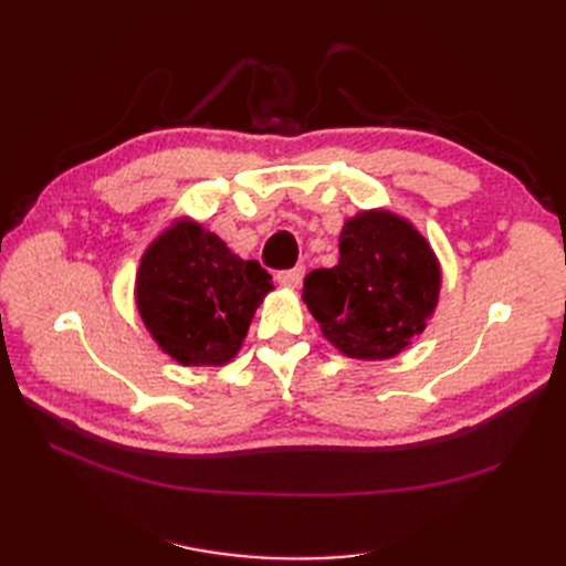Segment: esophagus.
Listing matches in <instances>:
<instances>
[{
	"mask_svg": "<svg viewBox=\"0 0 566 566\" xmlns=\"http://www.w3.org/2000/svg\"><path fill=\"white\" fill-rule=\"evenodd\" d=\"M302 279H304V266H295V269L276 273V281L285 287H297L302 283Z\"/></svg>",
	"mask_w": 566,
	"mask_h": 566,
	"instance_id": "1",
	"label": "esophagus"
}]
</instances>
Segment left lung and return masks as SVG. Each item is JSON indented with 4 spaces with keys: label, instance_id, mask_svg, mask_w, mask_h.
Returning <instances> with one entry per match:
<instances>
[{
    "label": "left lung",
    "instance_id": "1",
    "mask_svg": "<svg viewBox=\"0 0 566 566\" xmlns=\"http://www.w3.org/2000/svg\"><path fill=\"white\" fill-rule=\"evenodd\" d=\"M441 269L424 235L387 210L345 221L339 262L304 279L302 300L325 339L349 358L401 354L434 314Z\"/></svg>",
    "mask_w": 566,
    "mask_h": 566
}]
</instances>
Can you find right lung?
I'll return each mask as SVG.
<instances>
[{"mask_svg": "<svg viewBox=\"0 0 566 566\" xmlns=\"http://www.w3.org/2000/svg\"><path fill=\"white\" fill-rule=\"evenodd\" d=\"M271 276L212 231L177 219L148 245L136 306L158 347L181 366H224L241 349Z\"/></svg>", "mask_w": 566, "mask_h": 566, "instance_id": "add662e5", "label": "right lung"}]
</instances>
